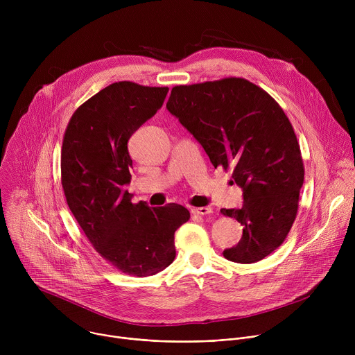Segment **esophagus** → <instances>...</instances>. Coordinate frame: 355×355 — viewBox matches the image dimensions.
Listing matches in <instances>:
<instances>
[{
    "mask_svg": "<svg viewBox=\"0 0 355 355\" xmlns=\"http://www.w3.org/2000/svg\"><path fill=\"white\" fill-rule=\"evenodd\" d=\"M191 212L193 215H198V216H207V215L212 214V209L208 208V207H200V208H193Z\"/></svg>",
    "mask_w": 355,
    "mask_h": 355,
    "instance_id": "34e87169",
    "label": "esophagus"
}]
</instances>
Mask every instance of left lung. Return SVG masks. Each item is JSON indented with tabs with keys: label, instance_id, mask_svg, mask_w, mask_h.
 <instances>
[{
	"label": "left lung",
	"instance_id": "left-lung-1",
	"mask_svg": "<svg viewBox=\"0 0 355 355\" xmlns=\"http://www.w3.org/2000/svg\"><path fill=\"white\" fill-rule=\"evenodd\" d=\"M167 110L202 144L215 168H233L243 207L220 209L243 225L225 259L257 263L286 239L305 168L295 130L277 101L245 78L227 77L171 89Z\"/></svg>",
	"mask_w": 355,
	"mask_h": 355
}]
</instances>
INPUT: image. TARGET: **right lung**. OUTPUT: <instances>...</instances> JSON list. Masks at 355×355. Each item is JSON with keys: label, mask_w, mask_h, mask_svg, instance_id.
<instances>
[{"label": "right lung", "mask_w": 355, "mask_h": 355, "mask_svg": "<svg viewBox=\"0 0 355 355\" xmlns=\"http://www.w3.org/2000/svg\"><path fill=\"white\" fill-rule=\"evenodd\" d=\"M168 87L132 81L101 89L69 121L62 146V187L67 205L101 257L132 277L155 275L175 259L174 233L187 208L132 204L130 136L163 105Z\"/></svg>", "instance_id": "right-lung-1"}]
</instances>
